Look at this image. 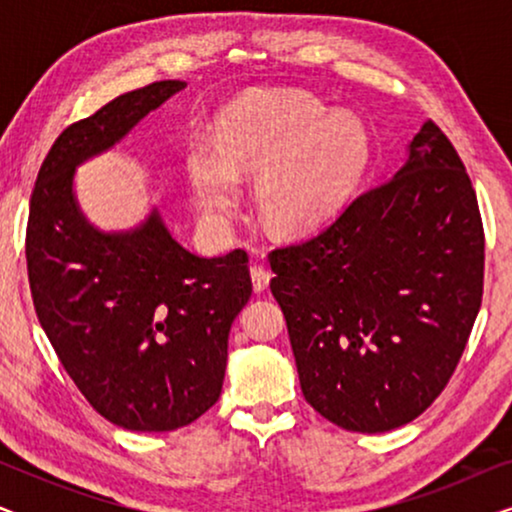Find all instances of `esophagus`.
<instances>
[{
  "mask_svg": "<svg viewBox=\"0 0 512 512\" xmlns=\"http://www.w3.org/2000/svg\"><path fill=\"white\" fill-rule=\"evenodd\" d=\"M251 282H254L256 293L265 291L270 284V270L265 265H251Z\"/></svg>",
  "mask_w": 512,
  "mask_h": 512,
  "instance_id": "esophagus-1",
  "label": "esophagus"
}]
</instances>
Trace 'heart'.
<instances>
[{
    "label": "heart",
    "mask_w": 512,
    "mask_h": 512,
    "mask_svg": "<svg viewBox=\"0 0 512 512\" xmlns=\"http://www.w3.org/2000/svg\"><path fill=\"white\" fill-rule=\"evenodd\" d=\"M221 149L195 137L186 181L195 207L221 221L240 205L237 174L258 177L256 205L279 235H303L331 221L352 198L368 165L359 118L331 114L310 93H277L237 104L221 118Z\"/></svg>",
    "instance_id": "obj_1"
}]
</instances>
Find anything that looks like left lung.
<instances>
[{"mask_svg": "<svg viewBox=\"0 0 512 512\" xmlns=\"http://www.w3.org/2000/svg\"><path fill=\"white\" fill-rule=\"evenodd\" d=\"M268 258L300 389L321 417L391 431L447 387L480 312L485 230L471 177L436 123L422 125L394 177Z\"/></svg>", "mask_w": 512, "mask_h": 512, "instance_id": "obj_1", "label": "left lung"}]
</instances>
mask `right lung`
<instances>
[{
	"label": "right lung",
	"instance_id": "obj_1",
	"mask_svg": "<svg viewBox=\"0 0 512 512\" xmlns=\"http://www.w3.org/2000/svg\"><path fill=\"white\" fill-rule=\"evenodd\" d=\"M181 88L149 83L67 125L30 198L25 258L39 324L86 401L130 431L181 429L219 401L230 324L251 296L244 249L191 254L158 212L132 233L104 235L76 207L74 167Z\"/></svg>",
	"mask_w": 512,
	"mask_h": 512
}]
</instances>
